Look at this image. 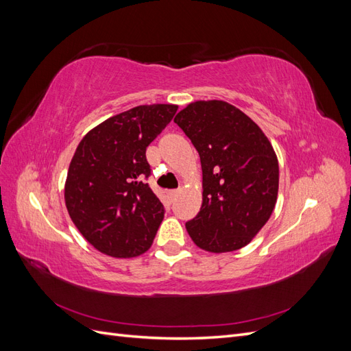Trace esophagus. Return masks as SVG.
<instances>
[{
  "label": "esophagus",
  "mask_w": 351,
  "mask_h": 351,
  "mask_svg": "<svg viewBox=\"0 0 351 351\" xmlns=\"http://www.w3.org/2000/svg\"><path fill=\"white\" fill-rule=\"evenodd\" d=\"M178 193H180V190H171V192L168 193V196L171 197V200H174V199L178 196Z\"/></svg>",
  "instance_id": "esophagus-1"
}]
</instances>
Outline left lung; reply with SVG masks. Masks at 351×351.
Returning <instances> with one entry per match:
<instances>
[{"label":"left lung","instance_id":"8db88e82","mask_svg":"<svg viewBox=\"0 0 351 351\" xmlns=\"http://www.w3.org/2000/svg\"><path fill=\"white\" fill-rule=\"evenodd\" d=\"M174 123L200 156L204 200L186 222L196 246L212 253L241 249L267 224L277 204L278 159L259 125L224 101H197Z\"/></svg>","mask_w":351,"mask_h":351}]
</instances>
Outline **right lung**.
Instances as JSON below:
<instances>
[{"mask_svg":"<svg viewBox=\"0 0 351 351\" xmlns=\"http://www.w3.org/2000/svg\"><path fill=\"white\" fill-rule=\"evenodd\" d=\"M177 105H141L92 129L70 162L64 189L71 221L95 249L133 258L151 247L165 209L145 180L146 147L177 112Z\"/></svg>","mask_w":351,"mask_h":351,"instance_id":"right-lung-1","label":"right lung"}]
</instances>
